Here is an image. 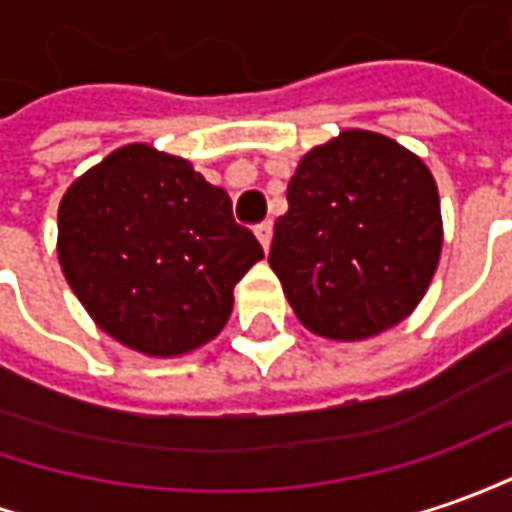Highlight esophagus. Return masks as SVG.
<instances>
[{
    "label": "esophagus",
    "instance_id": "34e87169",
    "mask_svg": "<svg viewBox=\"0 0 512 512\" xmlns=\"http://www.w3.org/2000/svg\"><path fill=\"white\" fill-rule=\"evenodd\" d=\"M255 235H257V241L263 243V249H269L271 235H274V224H271V221H263V224H257Z\"/></svg>",
    "mask_w": 512,
    "mask_h": 512
}]
</instances>
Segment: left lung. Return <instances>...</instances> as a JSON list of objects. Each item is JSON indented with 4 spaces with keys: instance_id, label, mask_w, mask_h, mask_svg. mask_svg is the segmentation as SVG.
Here are the masks:
<instances>
[{
    "instance_id": "left-lung-1",
    "label": "left lung",
    "mask_w": 512,
    "mask_h": 512,
    "mask_svg": "<svg viewBox=\"0 0 512 512\" xmlns=\"http://www.w3.org/2000/svg\"><path fill=\"white\" fill-rule=\"evenodd\" d=\"M440 246L429 168L395 139L350 128L302 156L269 263L305 328L356 342L415 311Z\"/></svg>"
}]
</instances>
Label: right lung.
<instances>
[{
	"instance_id": "1",
	"label": "right lung",
	"mask_w": 512,
	"mask_h": 512,
	"mask_svg": "<svg viewBox=\"0 0 512 512\" xmlns=\"http://www.w3.org/2000/svg\"><path fill=\"white\" fill-rule=\"evenodd\" d=\"M58 257L109 336L145 356H179L221 333L232 288L263 246L187 159L125 145L61 198Z\"/></svg>"
}]
</instances>
